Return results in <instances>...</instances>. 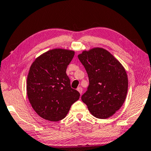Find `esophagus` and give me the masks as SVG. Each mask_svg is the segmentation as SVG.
<instances>
[{
    "label": "esophagus",
    "instance_id": "1",
    "mask_svg": "<svg viewBox=\"0 0 151 151\" xmlns=\"http://www.w3.org/2000/svg\"><path fill=\"white\" fill-rule=\"evenodd\" d=\"M77 90H78V91H79V93H80V94H82V93H83V88H82L81 87H78Z\"/></svg>",
    "mask_w": 151,
    "mask_h": 151
}]
</instances>
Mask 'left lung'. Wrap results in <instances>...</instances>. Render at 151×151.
I'll return each mask as SVG.
<instances>
[{
  "mask_svg": "<svg viewBox=\"0 0 151 151\" xmlns=\"http://www.w3.org/2000/svg\"><path fill=\"white\" fill-rule=\"evenodd\" d=\"M89 78L81 99L93 116L107 119L120 109L128 91V76L120 62L107 50L95 48L78 55Z\"/></svg>",
  "mask_w": 151,
  "mask_h": 151,
  "instance_id": "8db88e82",
  "label": "left lung"
}]
</instances>
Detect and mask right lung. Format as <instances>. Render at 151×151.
<instances>
[{
	"label": "right lung",
	"instance_id": "1",
	"mask_svg": "<svg viewBox=\"0 0 151 151\" xmlns=\"http://www.w3.org/2000/svg\"><path fill=\"white\" fill-rule=\"evenodd\" d=\"M74 56L72 50L53 49L37 58L27 78V94L31 105L43 119L58 121L65 118L80 98L72 89L66 68Z\"/></svg>",
	"mask_w": 151,
	"mask_h": 151
}]
</instances>
